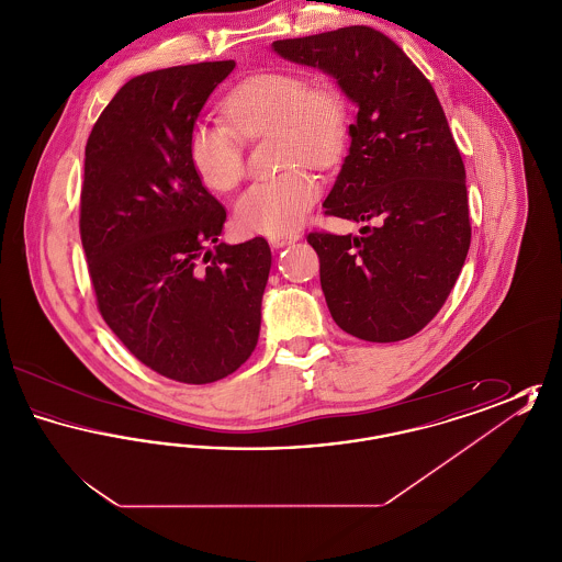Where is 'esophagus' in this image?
<instances>
[{"mask_svg": "<svg viewBox=\"0 0 562 562\" xmlns=\"http://www.w3.org/2000/svg\"><path fill=\"white\" fill-rule=\"evenodd\" d=\"M301 236H299V232H291V234H278V236H269V244L273 246V248H282V246H286V244H293V241L299 240Z\"/></svg>", "mask_w": 562, "mask_h": 562, "instance_id": "obj_1", "label": "esophagus"}]
</instances>
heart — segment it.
I'll use <instances>...</instances> for the list:
<instances>
[{"mask_svg":"<svg viewBox=\"0 0 562 562\" xmlns=\"http://www.w3.org/2000/svg\"><path fill=\"white\" fill-rule=\"evenodd\" d=\"M227 124H198L189 134V160L214 191L236 188L246 172L244 138L276 134L280 175L241 193L236 221L250 234H289L321 198L322 170L337 166L348 147L349 103L333 81H310L291 69H271L236 83L223 101Z\"/></svg>","mask_w":562,"mask_h":562,"instance_id":"1","label":"heart"}]
</instances>
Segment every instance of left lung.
I'll return each mask as SVG.
<instances>
[{
  "label": "left lung",
  "instance_id": "8db88e82",
  "mask_svg": "<svg viewBox=\"0 0 562 562\" xmlns=\"http://www.w3.org/2000/svg\"><path fill=\"white\" fill-rule=\"evenodd\" d=\"M273 50L321 67L358 105L324 214L369 225L360 236L307 234L330 316L362 341L408 339L445 305L472 240L465 166L440 101L398 44L364 25Z\"/></svg>",
  "mask_w": 562,
  "mask_h": 562
}]
</instances>
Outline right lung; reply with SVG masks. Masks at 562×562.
<instances>
[{
	"label": "right lung",
	"mask_w": 562,
	"mask_h": 562,
	"mask_svg": "<svg viewBox=\"0 0 562 562\" xmlns=\"http://www.w3.org/2000/svg\"><path fill=\"white\" fill-rule=\"evenodd\" d=\"M234 60L126 81L86 143L80 236L97 307L136 360L202 385L240 369L259 339L271 250L225 244V209L189 160V134Z\"/></svg>",
	"instance_id": "obj_1"
}]
</instances>
